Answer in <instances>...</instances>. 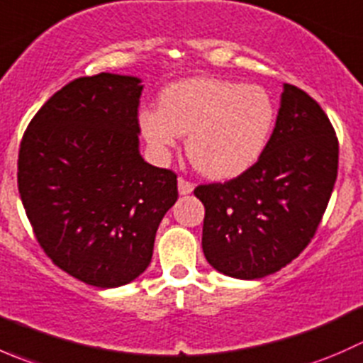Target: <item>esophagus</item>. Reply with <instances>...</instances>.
Masks as SVG:
<instances>
[{"label": "esophagus", "instance_id": "obj_1", "mask_svg": "<svg viewBox=\"0 0 363 363\" xmlns=\"http://www.w3.org/2000/svg\"><path fill=\"white\" fill-rule=\"evenodd\" d=\"M193 188L195 186L191 184V182H188L186 179H179L177 181V189H179V195H189V193H193Z\"/></svg>", "mask_w": 363, "mask_h": 363}]
</instances>
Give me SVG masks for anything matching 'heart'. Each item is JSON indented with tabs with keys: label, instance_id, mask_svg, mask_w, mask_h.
Here are the masks:
<instances>
[{
	"label": "heart",
	"instance_id": "obj_1",
	"mask_svg": "<svg viewBox=\"0 0 363 363\" xmlns=\"http://www.w3.org/2000/svg\"><path fill=\"white\" fill-rule=\"evenodd\" d=\"M160 111L138 113L152 156L167 161L186 137V152L203 175L226 181L262 158L276 124V105L263 87L219 77H191L164 87Z\"/></svg>",
	"mask_w": 363,
	"mask_h": 363
}]
</instances>
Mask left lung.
<instances>
[{"label":"left lung","mask_w":363,"mask_h":363,"mask_svg":"<svg viewBox=\"0 0 363 363\" xmlns=\"http://www.w3.org/2000/svg\"><path fill=\"white\" fill-rule=\"evenodd\" d=\"M339 144L327 113L307 93L284 84L279 112L262 158L225 184L199 186L202 250L218 272L259 279L295 259L325 214Z\"/></svg>","instance_id":"obj_1"}]
</instances>
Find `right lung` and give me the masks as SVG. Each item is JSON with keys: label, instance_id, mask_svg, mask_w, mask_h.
<instances>
[{"label": "right lung", "instance_id": "obj_1", "mask_svg": "<svg viewBox=\"0 0 363 363\" xmlns=\"http://www.w3.org/2000/svg\"><path fill=\"white\" fill-rule=\"evenodd\" d=\"M142 79L82 77L36 112L19 151L21 200L40 246L65 272L117 288L149 267L177 200L174 172L140 155Z\"/></svg>", "mask_w": 363, "mask_h": 363}]
</instances>
